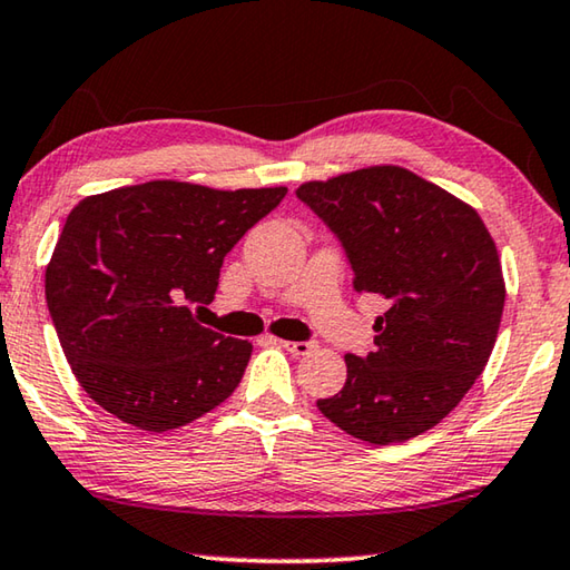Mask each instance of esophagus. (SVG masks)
<instances>
[{
	"label": "esophagus",
	"mask_w": 570,
	"mask_h": 570,
	"mask_svg": "<svg viewBox=\"0 0 570 570\" xmlns=\"http://www.w3.org/2000/svg\"><path fill=\"white\" fill-rule=\"evenodd\" d=\"M284 346L286 352H292L294 356H304V354H312L316 350L314 342H278Z\"/></svg>",
	"instance_id": "obj_1"
}]
</instances>
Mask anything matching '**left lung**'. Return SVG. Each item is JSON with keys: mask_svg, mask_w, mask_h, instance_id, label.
Here are the masks:
<instances>
[{"mask_svg": "<svg viewBox=\"0 0 570 570\" xmlns=\"http://www.w3.org/2000/svg\"><path fill=\"white\" fill-rule=\"evenodd\" d=\"M340 240L354 292L387 298L374 352L316 407L372 445L422 435L455 410L495 346L505 284L482 218L435 183L374 166L296 188Z\"/></svg>", "mask_w": 570, "mask_h": 570, "instance_id": "obj_1", "label": "left lung"}]
</instances>
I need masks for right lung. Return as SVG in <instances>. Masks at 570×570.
Returning a JSON list of instances; mask_svg holds the SVG:
<instances>
[{"label":"right lung","instance_id":"1","mask_svg":"<svg viewBox=\"0 0 570 570\" xmlns=\"http://www.w3.org/2000/svg\"><path fill=\"white\" fill-rule=\"evenodd\" d=\"M286 188L150 180L80 200L45 274L62 352L82 390L138 430L166 432L230 397L246 340L200 326L220 266Z\"/></svg>","mask_w":570,"mask_h":570}]
</instances>
